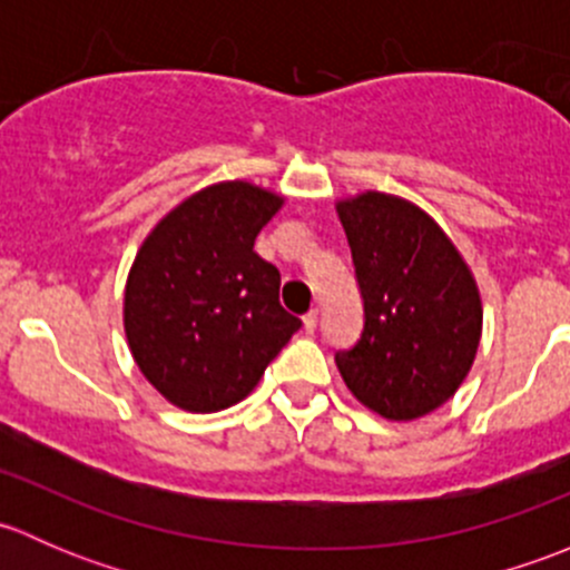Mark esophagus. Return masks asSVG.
I'll use <instances>...</instances> for the list:
<instances>
[{"label": "esophagus", "instance_id": "1", "mask_svg": "<svg viewBox=\"0 0 570 570\" xmlns=\"http://www.w3.org/2000/svg\"><path fill=\"white\" fill-rule=\"evenodd\" d=\"M317 322H320V312H317V308H312V312L303 317V331L314 333V331H317Z\"/></svg>", "mask_w": 570, "mask_h": 570}]
</instances>
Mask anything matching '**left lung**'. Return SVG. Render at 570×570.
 <instances>
[{"label": "left lung", "mask_w": 570, "mask_h": 570, "mask_svg": "<svg viewBox=\"0 0 570 570\" xmlns=\"http://www.w3.org/2000/svg\"><path fill=\"white\" fill-rule=\"evenodd\" d=\"M336 215L364 297V333L336 355L355 400L413 422L455 396L476 358L482 297L450 234L392 193L347 195Z\"/></svg>", "instance_id": "8db88e82"}]
</instances>
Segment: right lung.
Listing matches in <instances>:
<instances>
[{"label":"right lung","instance_id":"add662e5","mask_svg":"<svg viewBox=\"0 0 570 570\" xmlns=\"http://www.w3.org/2000/svg\"><path fill=\"white\" fill-rule=\"evenodd\" d=\"M284 204L262 184L217 181L187 195L142 239L124 286L126 344L170 405H237L301 327L281 306L275 264L253 250Z\"/></svg>","mask_w":570,"mask_h":570}]
</instances>
